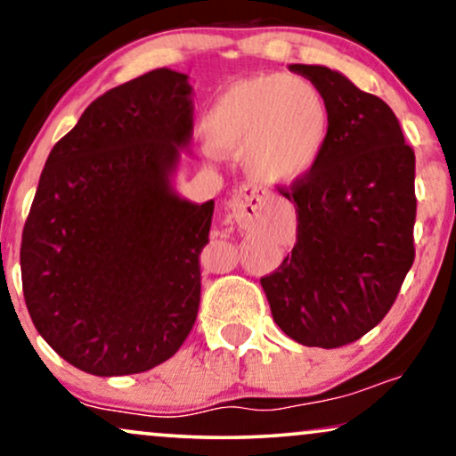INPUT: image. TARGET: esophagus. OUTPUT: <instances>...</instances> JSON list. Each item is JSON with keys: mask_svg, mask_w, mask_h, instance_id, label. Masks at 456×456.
Listing matches in <instances>:
<instances>
[{"mask_svg": "<svg viewBox=\"0 0 456 456\" xmlns=\"http://www.w3.org/2000/svg\"><path fill=\"white\" fill-rule=\"evenodd\" d=\"M265 202H266L265 191H260L258 187L254 185H244L238 193H235L232 202H229V210H232L233 218L244 216V215L252 216V215H258V212L265 208Z\"/></svg>", "mask_w": 456, "mask_h": 456, "instance_id": "34e87169", "label": "esophagus"}]
</instances>
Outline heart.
<instances>
[{"mask_svg": "<svg viewBox=\"0 0 456 456\" xmlns=\"http://www.w3.org/2000/svg\"><path fill=\"white\" fill-rule=\"evenodd\" d=\"M210 148L244 156L260 183L289 185L306 177L330 137V108L311 81L271 72L235 83L206 120Z\"/></svg>", "mask_w": 456, "mask_h": 456, "instance_id": "heart-1", "label": "heart"}]
</instances>
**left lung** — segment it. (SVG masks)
<instances>
[{
  "label": "left lung",
  "mask_w": 456,
  "mask_h": 456,
  "mask_svg": "<svg viewBox=\"0 0 456 456\" xmlns=\"http://www.w3.org/2000/svg\"><path fill=\"white\" fill-rule=\"evenodd\" d=\"M289 70L323 94L330 137L313 171L279 190L296 206L298 235L260 285L285 336L339 348L386 317L415 260V151L392 108L342 72Z\"/></svg>",
  "instance_id": "obj_1"
}]
</instances>
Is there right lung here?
<instances>
[{
  "mask_svg": "<svg viewBox=\"0 0 456 456\" xmlns=\"http://www.w3.org/2000/svg\"><path fill=\"white\" fill-rule=\"evenodd\" d=\"M191 91L171 69L118 85L47 156L22 232L24 302L41 338L85 373L148 371L196 323L215 202L173 185L193 135Z\"/></svg>",
  "mask_w": 456,
  "mask_h": 456,
  "instance_id": "obj_1",
  "label": "right lung"
}]
</instances>
